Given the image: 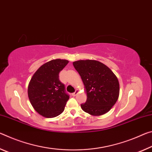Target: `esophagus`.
Listing matches in <instances>:
<instances>
[{"label": "esophagus", "mask_w": 152, "mask_h": 152, "mask_svg": "<svg viewBox=\"0 0 152 152\" xmlns=\"http://www.w3.org/2000/svg\"><path fill=\"white\" fill-rule=\"evenodd\" d=\"M78 94H79V91L78 90H75V91L74 93L72 94V96H76Z\"/></svg>", "instance_id": "34e87169"}]
</instances>
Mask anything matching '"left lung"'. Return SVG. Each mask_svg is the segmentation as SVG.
I'll return each mask as SVG.
<instances>
[{"mask_svg":"<svg viewBox=\"0 0 152 152\" xmlns=\"http://www.w3.org/2000/svg\"><path fill=\"white\" fill-rule=\"evenodd\" d=\"M80 75L87 94L81 107L93 116H100L110 110L119 96L117 77L105 64L94 60H80L73 63Z\"/></svg>","mask_w":152,"mask_h":152,"instance_id":"1","label":"left lung"}]
</instances>
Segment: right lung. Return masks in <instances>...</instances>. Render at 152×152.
<instances>
[{
    "instance_id": "right-lung-1",
    "label": "right lung",
    "mask_w": 152,
    "mask_h": 152,
    "mask_svg": "<svg viewBox=\"0 0 152 152\" xmlns=\"http://www.w3.org/2000/svg\"><path fill=\"white\" fill-rule=\"evenodd\" d=\"M67 60L55 59L44 64L34 74L28 86L29 99L37 113L46 118L58 116L64 110L69 96L58 74Z\"/></svg>"
}]
</instances>
